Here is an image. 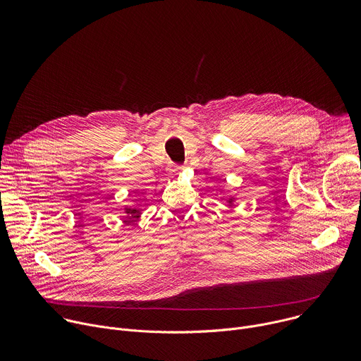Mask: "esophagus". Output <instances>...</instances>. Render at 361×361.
Listing matches in <instances>:
<instances>
[{
  "label": "esophagus",
  "instance_id": "1",
  "mask_svg": "<svg viewBox=\"0 0 361 361\" xmlns=\"http://www.w3.org/2000/svg\"><path fill=\"white\" fill-rule=\"evenodd\" d=\"M183 170H184L183 166H174V167H173V171H174V173H180V171H183Z\"/></svg>",
  "mask_w": 361,
  "mask_h": 361
}]
</instances>
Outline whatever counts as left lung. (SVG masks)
Returning a JSON list of instances; mask_svg holds the SVG:
<instances>
[{
  "mask_svg": "<svg viewBox=\"0 0 361 361\" xmlns=\"http://www.w3.org/2000/svg\"><path fill=\"white\" fill-rule=\"evenodd\" d=\"M233 202H234V197H230V198L227 200V204H228V207H233Z\"/></svg>",
  "mask_w": 361,
  "mask_h": 361,
  "instance_id": "obj_1",
  "label": "left lung"
}]
</instances>
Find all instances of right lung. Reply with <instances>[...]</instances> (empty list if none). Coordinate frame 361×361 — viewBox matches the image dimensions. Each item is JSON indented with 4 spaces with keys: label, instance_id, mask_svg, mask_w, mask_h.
I'll return each instance as SVG.
<instances>
[{
    "label": "right lung",
    "instance_id": "right-lung-1",
    "mask_svg": "<svg viewBox=\"0 0 361 361\" xmlns=\"http://www.w3.org/2000/svg\"><path fill=\"white\" fill-rule=\"evenodd\" d=\"M124 214H126V219H128L127 221L133 223L135 220H140L141 210L140 209H131V207H128V205H126V207H124Z\"/></svg>",
    "mask_w": 361,
    "mask_h": 361
}]
</instances>
